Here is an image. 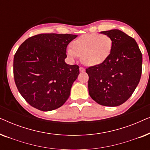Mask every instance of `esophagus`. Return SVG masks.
I'll return each instance as SVG.
<instances>
[{"label":"esophagus","instance_id":"esophagus-1","mask_svg":"<svg viewBox=\"0 0 150 150\" xmlns=\"http://www.w3.org/2000/svg\"><path fill=\"white\" fill-rule=\"evenodd\" d=\"M79 69H80V71H81V72H83V71H85V69L84 68V67H80Z\"/></svg>","mask_w":150,"mask_h":150}]
</instances>
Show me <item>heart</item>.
<instances>
[{
    "instance_id": "b5f03b06",
    "label": "heart",
    "mask_w": 150,
    "mask_h": 150,
    "mask_svg": "<svg viewBox=\"0 0 150 150\" xmlns=\"http://www.w3.org/2000/svg\"><path fill=\"white\" fill-rule=\"evenodd\" d=\"M112 40L106 35L97 33L84 35L74 41L72 49H67L69 58L74 59L81 57L84 64L93 66L103 63L110 54Z\"/></svg>"
}]
</instances>
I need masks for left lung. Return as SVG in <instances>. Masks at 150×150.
<instances>
[{
  "label": "left lung",
  "mask_w": 150,
  "mask_h": 150,
  "mask_svg": "<svg viewBox=\"0 0 150 150\" xmlns=\"http://www.w3.org/2000/svg\"><path fill=\"white\" fill-rule=\"evenodd\" d=\"M101 33L110 37L112 48L103 63L86 69L89 93L100 105L120 106L132 96L140 81L142 54L136 41L122 30Z\"/></svg>",
  "instance_id": "1"
}]
</instances>
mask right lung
Wrapping results in <instances>:
<instances>
[{"instance_id":"1","label":"right lung","mask_w":150,"mask_h":150,"mask_svg":"<svg viewBox=\"0 0 150 150\" xmlns=\"http://www.w3.org/2000/svg\"><path fill=\"white\" fill-rule=\"evenodd\" d=\"M77 35L43 33L22 43L14 55L13 76L18 91L37 109L61 107L79 74L77 65L65 62L67 45Z\"/></svg>"}]
</instances>
